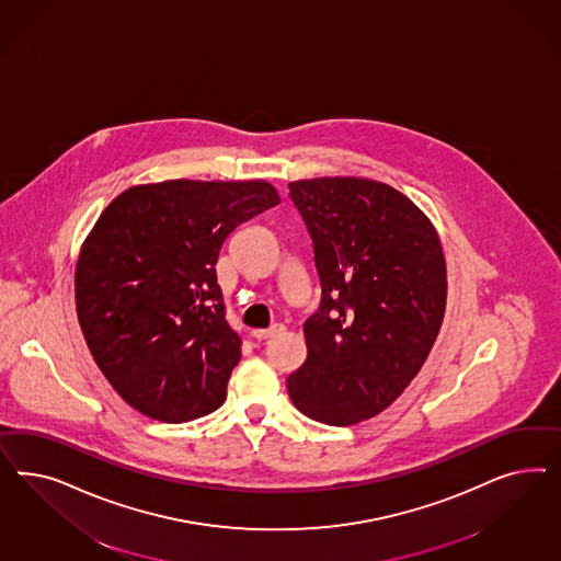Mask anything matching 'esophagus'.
Returning <instances> with one entry per match:
<instances>
[{"mask_svg": "<svg viewBox=\"0 0 561 561\" xmlns=\"http://www.w3.org/2000/svg\"><path fill=\"white\" fill-rule=\"evenodd\" d=\"M284 331V324H272L270 329H256L253 331V337L256 341L272 340L275 335H279Z\"/></svg>", "mask_w": 561, "mask_h": 561, "instance_id": "obj_1", "label": "esophagus"}]
</instances>
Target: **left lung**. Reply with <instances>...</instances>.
<instances>
[{"mask_svg": "<svg viewBox=\"0 0 561 561\" xmlns=\"http://www.w3.org/2000/svg\"><path fill=\"white\" fill-rule=\"evenodd\" d=\"M314 244L323 298L306 319L291 403L321 424L354 425L392 405L420 374L446 310V259L424 211L366 176L291 181Z\"/></svg>", "mask_w": 561, "mask_h": 561, "instance_id": "1", "label": "left lung"}]
</instances>
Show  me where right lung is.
Listing matches in <instances>:
<instances>
[{
  "instance_id": "obj_1",
  "label": "right lung",
  "mask_w": 561,
  "mask_h": 561,
  "mask_svg": "<svg viewBox=\"0 0 561 561\" xmlns=\"http://www.w3.org/2000/svg\"><path fill=\"white\" fill-rule=\"evenodd\" d=\"M282 202L267 181H162L123 191L85 237L76 310L111 387L139 413L183 424L220 408L242 341L216 263L242 221Z\"/></svg>"
}]
</instances>
